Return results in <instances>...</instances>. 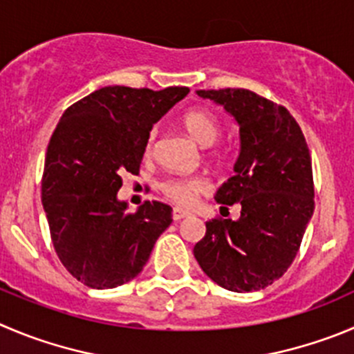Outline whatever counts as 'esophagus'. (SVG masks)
<instances>
[{
    "label": "esophagus",
    "instance_id": "1",
    "mask_svg": "<svg viewBox=\"0 0 354 354\" xmlns=\"http://www.w3.org/2000/svg\"><path fill=\"white\" fill-rule=\"evenodd\" d=\"M190 214H192L190 211L181 209V207H174V209H173V218L176 220V222H180V220H183V218L190 216Z\"/></svg>",
    "mask_w": 354,
    "mask_h": 354
}]
</instances>
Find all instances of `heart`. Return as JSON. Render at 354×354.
Instances as JSON below:
<instances>
[{
	"mask_svg": "<svg viewBox=\"0 0 354 354\" xmlns=\"http://www.w3.org/2000/svg\"><path fill=\"white\" fill-rule=\"evenodd\" d=\"M181 125L190 134L192 140L203 147H209L220 136V122L211 111L204 108H190L183 111L180 117ZM157 131H151L147 141V153H151L155 147ZM211 190V181L204 174H192V176H171L160 183L162 196L174 203L176 206L190 207L199 201L201 196Z\"/></svg>",
	"mask_w": 354,
	"mask_h": 354,
	"instance_id": "obj_1",
	"label": "heart"
}]
</instances>
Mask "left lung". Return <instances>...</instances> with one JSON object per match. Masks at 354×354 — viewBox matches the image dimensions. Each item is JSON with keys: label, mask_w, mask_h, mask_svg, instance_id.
<instances>
[{"label": "left lung", "mask_w": 354, "mask_h": 354, "mask_svg": "<svg viewBox=\"0 0 354 354\" xmlns=\"http://www.w3.org/2000/svg\"><path fill=\"white\" fill-rule=\"evenodd\" d=\"M222 104L239 124L236 174L216 201L241 218L214 216L194 248L201 269L230 292H257L277 281L300 250L315 211L311 153L285 106L248 88L197 91Z\"/></svg>", "instance_id": "1"}]
</instances>
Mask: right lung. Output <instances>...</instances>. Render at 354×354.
Returning <instances> with one entry per match:
<instances>
[{
	"label": "right lung",
	"mask_w": 354,
	"mask_h": 354,
	"mask_svg": "<svg viewBox=\"0 0 354 354\" xmlns=\"http://www.w3.org/2000/svg\"><path fill=\"white\" fill-rule=\"evenodd\" d=\"M188 94L124 85L102 87L73 102L48 141L41 203L59 260L88 288H115L147 266L173 222V207L118 203L125 173L140 174L150 129Z\"/></svg>",
	"instance_id": "right-lung-1"
}]
</instances>
